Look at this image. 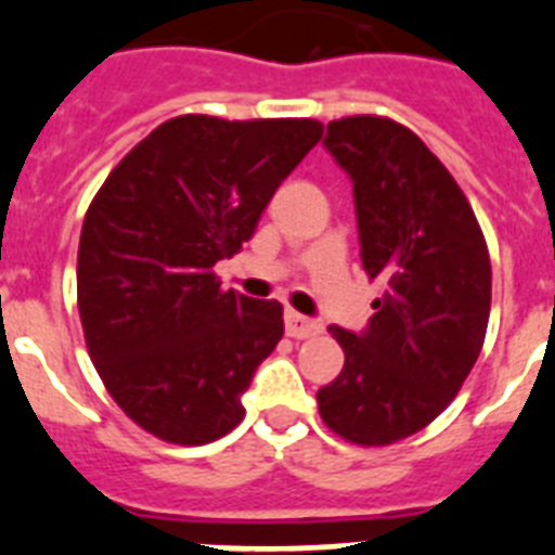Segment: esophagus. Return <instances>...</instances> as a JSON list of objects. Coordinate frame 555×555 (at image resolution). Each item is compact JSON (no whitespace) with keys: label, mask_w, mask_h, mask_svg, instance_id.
I'll return each mask as SVG.
<instances>
[{"label":"esophagus","mask_w":555,"mask_h":555,"mask_svg":"<svg viewBox=\"0 0 555 555\" xmlns=\"http://www.w3.org/2000/svg\"><path fill=\"white\" fill-rule=\"evenodd\" d=\"M323 332L318 320H309L297 311H286V334L295 337V340H306V337H314V334Z\"/></svg>","instance_id":"esophagus-1"}]
</instances>
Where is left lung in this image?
<instances>
[{
    "label": "left lung",
    "instance_id": "8db88e82",
    "mask_svg": "<svg viewBox=\"0 0 555 555\" xmlns=\"http://www.w3.org/2000/svg\"><path fill=\"white\" fill-rule=\"evenodd\" d=\"M323 144L354 181L363 269L386 292L363 334L328 326L346 365L318 409L351 446H393L468 379L491 314V255L465 192L405 124L337 118Z\"/></svg>",
    "mask_w": 555,
    "mask_h": 555
}]
</instances>
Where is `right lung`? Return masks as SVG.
<instances>
[{"label": "right lung", "mask_w": 555, "mask_h": 555, "mask_svg": "<svg viewBox=\"0 0 555 555\" xmlns=\"http://www.w3.org/2000/svg\"><path fill=\"white\" fill-rule=\"evenodd\" d=\"M314 118H169L132 146L81 223L79 318L109 397L172 446L221 439L283 337V306L221 288L215 263L255 235Z\"/></svg>", "instance_id": "right-lung-1"}]
</instances>
